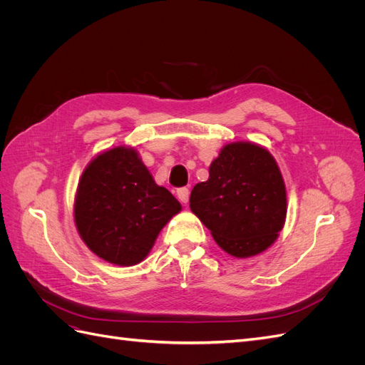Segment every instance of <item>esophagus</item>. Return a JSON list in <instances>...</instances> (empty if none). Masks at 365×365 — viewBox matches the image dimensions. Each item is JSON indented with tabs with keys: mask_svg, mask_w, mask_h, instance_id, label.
Instances as JSON below:
<instances>
[{
	"mask_svg": "<svg viewBox=\"0 0 365 365\" xmlns=\"http://www.w3.org/2000/svg\"><path fill=\"white\" fill-rule=\"evenodd\" d=\"M176 195H178V200L185 205L187 202H189V195H190V192H189V189H187V187H181V189H178L176 190Z\"/></svg>",
	"mask_w": 365,
	"mask_h": 365,
	"instance_id": "1",
	"label": "esophagus"
}]
</instances>
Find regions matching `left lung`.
<instances>
[{
  "instance_id": "obj_1",
  "label": "left lung",
  "mask_w": 365,
  "mask_h": 365,
  "mask_svg": "<svg viewBox=\"0 0 365 365\" xmlns=\"http://www.w3.org/2000/svg\"><path fill=\"white\" fill-rule=\"evenodd\" d=\"M208 173L193 187L190 208L216 244L235 257L267 250L286 217L284 182L271 153L252 143H231Z\"/></svg>"
}]
</instances>
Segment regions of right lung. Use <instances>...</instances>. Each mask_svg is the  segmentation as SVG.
Here are the masks:
<instances>
[{
	"instance_id": "right-lung-1",
	"label": "right lung",
	"mask_w": 365,
	"mask_h": 365,
	"mask_svg": "<svg viewBox=\"0 0 365 365\" xmlns=\"http://www.w3.org/2000/svg\"><path fill=\"white\" fill-rule=\"evenodd\" d=\"M181 204L153 181L134 149L114 148L82 173L74 220L86 247L103 260L130 267L145 259Z\"/></svg>"
}]
</instances>
